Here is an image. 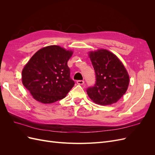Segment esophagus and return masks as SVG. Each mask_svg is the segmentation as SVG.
Segmentation results:
<instances>
[{"mask_svg": "<svg viewBox=\"0 0 155 155\" xmlns=\"http://www.w3.org/2000/svg\"><path fill=\"white\" fill-rule=\"evenodd\" d=\"M84 83H85V81H84L83 80H78L77 81V83L78 84V85H83Z\"/></svg>", "mask_w": 155, "mask_h": 155, "instance_id": "34e87169", "label": "esophagus"}]
</instances>
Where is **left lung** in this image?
Masks as SVG:
<instances>
[{
    "label": "left lung",
    "instance_id": "left-lung-1",
    "mask_svg": "<svg viewBox=\"0 0 155 155\" xmlns=\"http://www.w3.org/2000/svg\"><path fill=\"white\" fill-rule=\"evenodd\" d=\"M96 74L94 85L87 92L97 104L109 105L118 101L127 90L129 77L120 60L107 50L89 54Z\"/></svg>",
    "mask_w": 155,
    "mask_h": 155
}]
</instances>
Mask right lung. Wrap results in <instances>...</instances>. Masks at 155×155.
Segmentation results:
<instances>
[{"label": "right lung", "instance_id": "obj_1", "mask_svg": "<svg viewBox=\"0 0 155 155\" xmlns=\"http://www.w3.org/2000/svg\"><path fill=\"white\" fill-rule=\"evenodd\" d=\"M72 53L51 45L32 56L22 70V81L35 100L51 104L66 97L75 84L67 64Z\"/></svg>", "mask_w": 155, "mask_h": 155}]
</instances>
